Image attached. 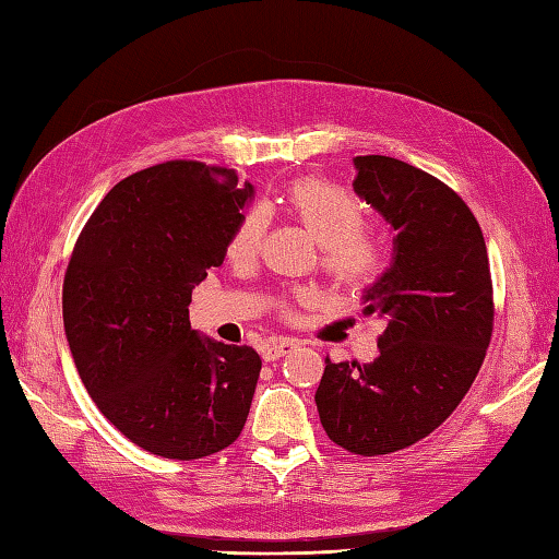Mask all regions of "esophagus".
I'll use <instances>...</instances> for the list:
<instances>
[{
  "instance_id": "obj_1",
  "label": "esophagus",
  "mask_w": 559,
  "mask_h": 559,
  "mask_svg": "<svg viewBox=\"0 0 559 559\" xmlns=\"http://www.w3.org/2000/svg\"><path fill=\"white\" fill-rule=\"evenodd\" d=\"M295 346H298V341H295V338H273L269 346L264 348V360L266 362L278 360L286 353H290Z\"/></svg>"
}]
</instances>
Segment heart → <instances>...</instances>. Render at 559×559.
<instances>
[{
    "mask_svg": "<svg viewBox=\"0 0 559 559\" xmlns=\"http://www.w3.org/2000/svg\"><path fill=\"white\" fill-rule=\"evenodd\" d=\"M288 206L322 245L324 269L338 283L362 286L374 276L382 261V249L374 237L362 230L365 206L358 197L324 180H302L290 187ZM264 230L266 211L259 206L249 209L230 235L228 257H254ZM300 300H307V293H300Z\"/></svg>",
    "mask_w": 559,
    "mask_h": 559,
    "instance_id": "1",
    "label": "heart"
}]
</instances>
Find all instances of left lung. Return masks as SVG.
<instances>
[{"mask_svg": "<svg viewBox=\"0 0 559 559\" xmlns=\"http://www.w3.org/2000/svg\"><path fill=\"white\" fill-rule=\"evenodd\" d=\"M353 189L394 230L391 264L362 293L386 322L372 362H331L314 394L329 439L360 456L406 449L466 396L492 336L483 230L437 177L389 156L353 158Z\"/></svg>", "mask_w": 559, "mask_h": 559, "instance_id": "8db88e82", "label": "left lung"}]
</instances>
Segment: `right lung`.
<instances>
[{"label": "right lung", "instance_id": "right-lung-1", "mask_svg": "<svg viewBox=\"0 0 559 559\" xmlns=\"http://www.w3.org/2000/svg\"><path fill=\"white\" fill-rule=\"evenodd\" d=\"M254 187L230 168L168 160L117 182L71 252L62 314L100 413L163 459L216 454L240 437L261 358L201 336L192 290L221 266Z\"/></svg>", "mask_w": 559, "mask_h": 559}]
</instances>
